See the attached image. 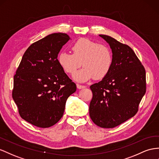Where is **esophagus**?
I'll return each instance as SVG.
<instances>
[{
    "label": "esophagus",
    "mask_w": 159,
    "mask_h": 159,
    "mask_svg": "<svg viewBox=\"0 0 159 159\" xmlns=\"http://www.w3.org/2000/svg\"><path fill=\"white\" fill-rule=\"evenodd\" d=\"M77 88H78V89H83V88H85V85H80V84H77Z\"/></svg>",
    "instance_id": "esophagus-1"
}]
</instances>
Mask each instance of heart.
<instances>
[{"mask_svg":"<svg viewBox=\"0 0 159 159\" xmlns=\"http://www.w3.org/2000/svg\"><path fill=\"white\" fill-rule=\"evenodd\" d=\"M73 53L61 52L58 63L67 74H73L81 66L84 68L74 75L78 81H88L92 78H104L112 65V53L108 47L97 44L87 39H80L71 47Z\"/></svg>","mask_w":159,"mask_h":159,"instance_id":"b5f03b06","label":"heart"}]
</instances>
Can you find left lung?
I'll list each match as a JSON object with an SVG mask.
<instances>
[{"mask_svg": "<svg viewBox=\"0 0 159 159\" xmlns=\"http://www.w3.org/2000/svg\"><path fill=\"white\" fill-rule=\"evenodd\" d=\"M99 36L110 47L112 65L102 81L90 86L93 97L89 113L97 126L111 128L136 114L146 92V72L129 46L108 35Z\"/></svg>", "mask_w": 159, "mask_h": 159, "instance_id": "obj_1", "label": "left lung"}]
</instances>
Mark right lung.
<instances>
[{
  "label": "right lung",
  "instance_id": "obj_1",
  "mask_svg": "<svg viewBox=\"0 0 159 159\" xmlns=\"http://www.w3.org/2000/svg\"><path fill=\"white\" fill-rule=\"evenodd\" d=\"M71 39L66 33H52L29 47L14 76L12 98L19 114L29 123L49 128L63 115L68 97L76 85L59 66L57 56Z\"/></svg>",
  "mask_w": 159,
  "mask_h": 159
}]
</instances>
